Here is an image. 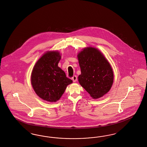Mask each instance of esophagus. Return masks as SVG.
I'll list each match as a JSON object with an SVG mask.
<instances>
[{
  "mask_svg": "<svg viewBox=\"0 0 147 147\" xmlns=\"http://www.w3.org/2000/svg\"><path fill=\"white\" fill-rule=\"evenodd\" d=\"M71 79H72L73 82H76V80H77V76H73L72 77Z\"/></svg>",
  "mask_w": 147,
  "mask_h": 147,
  "instance_id": "obj_1",
  "label": "esophagus"
}]
</instances>
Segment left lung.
<instances>
[{
  "mask_svg": "<svg viewBox=\"0 0 147 147\" xmlns=\"http://www.w3.org/2000/svg\"><path fill=\"white\" fill-rule=\"evenodd\" d=\"M81 74V86L93 98H101L111 88L114 74L107 59L98 49L88 47L78 55Z\"/></svg>",
  "mask_w": 147,
  "mask_h": 147,
  "instance_id": "1",
  "label": "left lung"
}]
</instances>
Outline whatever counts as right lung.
Returning a JSON list of instances; mask_svg holds the SVG:
<instances>
[{
    "instance_id": "add662e5",
    "label": "right lung",
    "mask_w": 147,
    "mask_h": 147,
    "mask_svg": "<svg viewBox=\"0 0 147 147\" xmlns=\"http://www.w3.org/2000/svg\"><path fill=\"white\" fill-rule=\"evenodd\" d=\"M60 59L58 52L46 53L36 62L32 72V85L35 92L49 102L59 100L67 86L73 82L58 67Z\"/></svg>"
}]
</instances>
